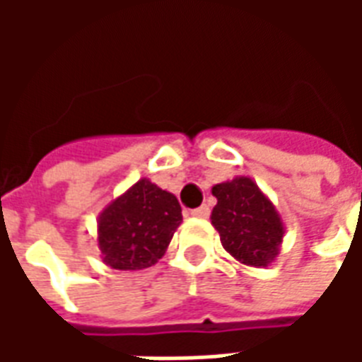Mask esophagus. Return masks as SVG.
I'll use <instances>...</instances> for the list:
<instances>
[{
  "label": "esophagus",
  "instance_id": "obj_1",
  "mask_svg": "<svg viewBox=\"0 0 362 362\" xmlns=\"http://www.w3.org/2000/svg\"><path fill=\"white\" fill-rule=\"evenodd\" d=\"M209 213H211L209 205H202V207L194 209V211H192V215H194V217H202V219H205V217H209Z\"/></svg>",
  "mask_w": 362,
  "mask_h": 362
}]
</instances>
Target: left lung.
Returning <instances> with one entry per match:
<instances>
[{
    "label": "left lung",
    "instance_id": "8db88e82",
    "mask_svg": "<svg viewBox=\"0 0 362 362\" xmlns=\"http://www.w3.org/2000/svg\"><path fill=\"white\" fill-rule=\"evenodd\" d=\"M217 205L211 225L223 248L244 266L267 267L279 256L285 227L272 199L248 176H236L211 188Z\"/></svg>",
    "mask_w": 362,
    "mask_h": 362
}]
</instances>
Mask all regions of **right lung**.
I'll return each instance as SVG.
<instances>
[{"mask_svg":"<svg viewBox=\"0 0 362 362\" xmlns=\"http://www.w3.org/2000/svg\"><path fill=\"white\" fill-rule=\"evenodd\" d=\"M96 223V243L104 264L112 269L135 272L155 266L165 256L180 227L182 207L174 194L141 178L112 199Z\"/></svg>","mask_w":362,"mask_h":362,"instance_id":"obj_1","label":"right lung"}]
</instances>
